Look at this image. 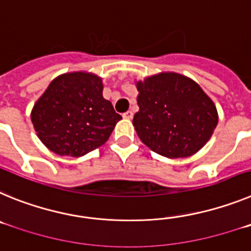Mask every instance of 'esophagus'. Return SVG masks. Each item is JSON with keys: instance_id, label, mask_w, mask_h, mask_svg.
I'll use <instances>...</instances> for the list:
<instances>
[{"instance_id": "1", "label": "esophagus", "mask_w": 251, "mask_h": 251, "mask_svg": "<svg viewBox=\"0 0 251 251\" xmlns=\"http://www.w3.org/2000/svg\"><path fill=\"white\" fill-rule=\"evenodd\" d=\"M123 118L126 119H132L133 118V112L132 110H128V112H126L123 114Z\"/></svg>"}]
</instances>
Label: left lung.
Segmentation results:
<instances>
[{
	"label": "left lung",
	"mask_w": 251,
	"mask_h": 251,
	"mask_svg": "<svg viewBox=\"0 0 251 251\" xmlns=\"http://www.w3.org/2000/svg\"><path fill=\"white\" fill-rule=\"evenodd\" d=\"M139 110L133 126L150 150L167 158H186L211 138L219 122L214 101L195 80L162 72L136 81Z\"/></svg>",
	"instance_id": "8db88e82"
}]
</instances>
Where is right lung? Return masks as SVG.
Segmentation results:
<instances>
[{"mask_svg":"<svg viewBox=\"0 0 251 251\" xmlns=\"http://www.w3.org/2000/svg\"><path fill=\"white\" fill-rule=\"evenodd\" d=\"M121 119L103 98V79L89 72L56 76L31 110L44 146L57 156L75 158L103 146Z\"/></svg>","mask_w":251,"mask_h":251,"instance_id":"add662e5","label":"right lung"}]
</instances>
